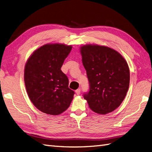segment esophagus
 Returning a JSON list of instances; mask_svg holds the SVG:
<instances>
[{"label":"esophagus","instance_id":"obj_1","mask_svg":"<svg viewBox=\"0 0 152 152\" xmlns=\"http://www.w3.org/2000/svg\"><path fill=\"white\" fill-rule=\"evenodd\" d=\"M75 93L77 95H79L80 94V89H78L75 90Z\"/></svg>","mask_w":152,"mask_h":152}]
</instances>
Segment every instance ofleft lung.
Segmentation results:
<instances>
[{
	"mask_svg": "<svg viewBox=\"0 0 152 152\" xmlns=\"http://www.w3.org/2000/svg\"><path fill=\"white\" fill-rule=\"evenodd\" d=\"M80 53L89 84L84 98L96 113L113 112L123 102L129 86L126 61L115 50L98 45H83Z\"/></svg>",
	"mask_w": 152,
	"mask_h": 152,
	"instance_id": "8db88e82",
	"label": "left lung"
}]
</instances>
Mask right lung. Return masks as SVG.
Masks as SVG:
<instances>
[{"instance_id":"obj_1","label":"right lung","mask_w":152,"mask_h":152,"mask_svg":"<svg viewBox=\"0 0 152 152\" xmlns=\"http://www.w3.org/2000/svg\"><path fill=\"white\" fill-rule=\"evenodd\" d=\"M72 48L65 44H45L35 50L26 63L27 93L43 113L57 115L70 105L75 92L68 87V79L61 68Z\"/></svg>"}]
</instances>
